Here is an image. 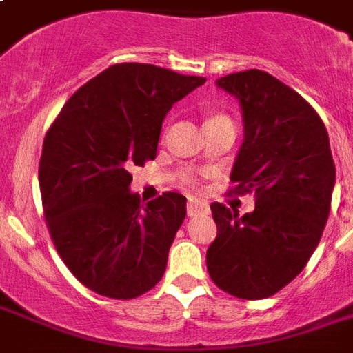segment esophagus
<instances>
[{
    "mask_svg": "<svg viewBox=\"0 0 353 353\" xmlns=\"http://www.w3.org/2000/svg\"><path fill=\"white\" fill-rule=\"evenodd\" d=\"M187 212L190 218L199 214H207V212H209V205L203 203V201H198V199H188Z\"/></svg>",
    "mask_w": 353,
    "mask_h": 353,
    "instance_id": "obj_1",
    "label": "esophagus"
}]
</instances>
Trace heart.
<instances>
[{
    "mask_svg": "<svg viewBox=\"0 0 353 353\" xmlns=\"http://www.w3.org/2000/svg\"><path fill=\"white\" fill-rule=\"evenodd\" d=\"M187 183H194V181H192V179H190V177H188V179H187Z\"/></svg>",
    "mask_w": 353,
    "mask_h": 353,
    "instance_id": "1",
    "label": "heart"
}]
</instances>
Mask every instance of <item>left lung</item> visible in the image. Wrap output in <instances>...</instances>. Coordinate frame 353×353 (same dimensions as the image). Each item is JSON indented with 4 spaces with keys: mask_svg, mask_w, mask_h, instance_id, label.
I'll return each instance as SVG.
<instances>
[{
    "mask_svg": "<svg viewBox=\"0 0 353 353\" xmlns=\"http://www.w3.org/2000/svg\"><path fill=\"white\" fill-rule=\"evenodd\" d=\"M216 85L240 102L241 143L231 181L254 192V210L212 203L218 236L207 269L225 293L258 301L288 285L317 249L328 221L335 165L326 126L299 93L260 69Z\"/></svg>",
    "mask_w": 353,
    "mask_h": 353,
    "instance_id": "8db88e82",
    "label": "left lung"
}]
</instances>
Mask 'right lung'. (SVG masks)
<instances>
[{
	"label": "right lung",
	"mask_w": 353,
	"mask_h": 353,
	"mask_svg": "<svg viewBox=\"0 0 353 353\" xmlns=\"http://www.w3.org/2000/svg\"><path fill=\"white\" fill-rule=\"evenodd\" d=\"M152 63H117L74 93L43 139L41 203L58 254L88 288L135 299L165 274L187 198L141 205L130 168L157 154L166 113L205 84Z\"/></svg>",
	"instance_id": "add662e5"
}]
</instances>
